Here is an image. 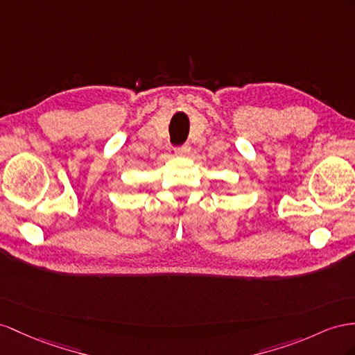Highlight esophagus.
I'll use <instances>...</instances> for the list:
<instances>
[{"label": "esophagus", "mask_w": 355, "mask_h": 355, "mask_svg": "<svg viewBox=\"0 0 355 355\" xmlns=\"http://www.w3.org/2000/svg\"><path fill=\"white\" fill-rule=\"evenodd\" d=\"M189 153H190V145L189 144H183V145H180V147L175 148V154H177V156H181V157L189 156Z\"/></svg>", "instance_id": "obj_1"}]
</instances>
